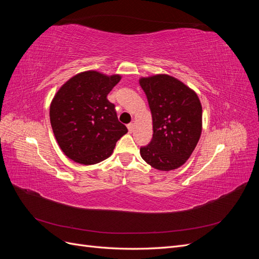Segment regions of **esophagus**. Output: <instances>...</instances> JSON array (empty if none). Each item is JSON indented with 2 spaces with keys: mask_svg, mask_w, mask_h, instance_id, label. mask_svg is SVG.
<instances>
[{
  "mask_svg": "<svg viewBox=\"0 0 259 259\" xmlns=\"http://www.w3.org/2000/svg\"><path fill=\"white\" fill-rule=\"evenodd\" d=\"M127 128H128V132L130 133H133L134 132V128H135V125L133 124V123H130L128 125H127Z\"/></svg>",
  "mask_w": 259,
  "mask_h": 259,
  "instance_id": "1",
  "label": "esophagus"
}]
</instances>
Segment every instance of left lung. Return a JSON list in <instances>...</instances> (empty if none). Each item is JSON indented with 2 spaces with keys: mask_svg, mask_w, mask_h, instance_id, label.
Returning <instances> with one entry per match:
<instances>
[{
  "mask_svg": "<svg viewBox=\"0 0 259 259\" xmlns=\"http://www.w3.org/2000/svg\"><path fill=\"white\" fill-rule=\"evenodd\" d=\"M152 114L153 136L140 148L142 158L152 167L171 170L190 158L202 132V106L193 90L174 76L140 77Z\"/></svg>",
  "mask_w": 259,
  "mask_h": 259,
  "instance_id": "1",
  "label": "left lung"
}]
</instances>
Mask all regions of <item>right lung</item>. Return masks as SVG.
I'll use <instances>...</instances> for the list:
<instances>
[{
  "mask_svg": "<svg viewBox=\"0 0 259 259\" xmlns=\"http://www.w3.org/2000/svg\"><path fill=\"white\" fill-rule=\"evenodd\" d=\"M121 75L84 71L69 79L54 96L50 119L57 143L69 159L93 165L108 159L127 133L108 94Z\"/></svg>",
  "mask_w": 259,
  "mask_h": 259,
  "instance_id": "1",
  "label": "right lung"
}]
</instances>
